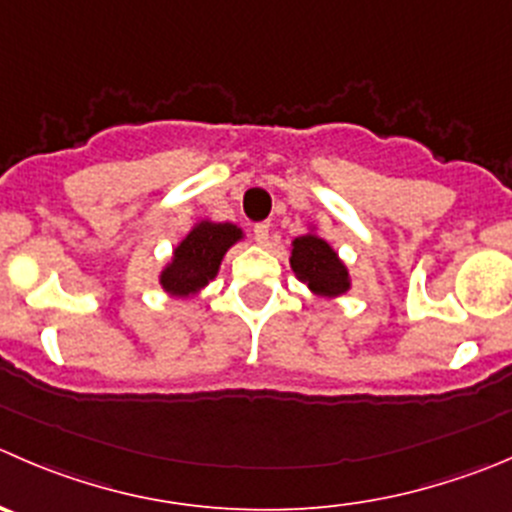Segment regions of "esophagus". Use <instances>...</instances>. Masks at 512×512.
<instances>
[{
  "label": "esophagus",
  "mask_w": 512,
  "mask_h": 512,
  "mask_svg": "<svg viewBox=\"0 0 512 512\" xmlns=\"http://www.w3.org/2000/svg\"><path fill=\"white\" fill-rule=\"evenodd\" d=\"M252 235H255L257 245H267V240H270V225H267V222H257V225L252 227Z\"/></svg>",
  "instance_id": "obj_1"
}]
</instances>
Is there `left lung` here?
Returning a JSON list of instances; mask_svg holds the SVG:
<instances>
[{"instance_id":"8db88e82","label":"left lung","mask_w":512,"mask_h":512,"mask_svg":"<svg viewBox=\"0 0 512 512\" xmlns=\"http://www.w3.org/2000/svg\"><path fill=\"white\" fill-rule=\"evenodd\" d=\"M290 267L297 280L310 287L312 295L325 297V300L345 295L352 285L345 262L315 230L292 240Z\"/></svg>"}]
</instances>
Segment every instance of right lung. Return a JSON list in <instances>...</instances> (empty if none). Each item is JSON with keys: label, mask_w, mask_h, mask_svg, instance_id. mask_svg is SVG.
<instances>
[{"label": "right lung", "mask_w": 512, "mask_h": 512, "mask_svg": "<svg viewBox=\"0 0 512 512\" xmlns=\"http://www.w3.org/2000/svg\"><path fill=\"white\" fill-rule=\"evenodd\" d=\"M245 232L232 222H195L190 232L177 242L172 260L162 267L160 285L170 297H195L220 272L222 257Z\"/></svg>", "instance_id": "right-lung-1"}]
</instances>
